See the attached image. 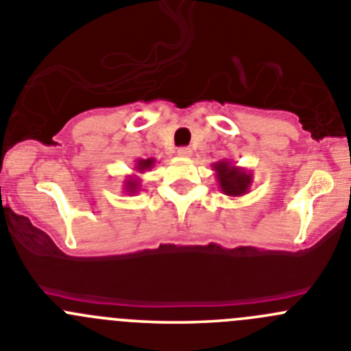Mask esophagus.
Returning a JSON list of instances; mask_svg holds the SVG:
<instances>
[{"label": "esophagus", "instance_id": "esophagus-1", "mask_svg": "<svg viewBox=\"0 0 351 351\" xmlns=\"http://www.w3.org/2000/svg\"><path fill=\"white\" fill-rule=\"evenodd\" d=\"M176 154H178L180 157H191L192 156V150L189 149V147H180L178 152H176Z\"/></svg>", "mask_w": 351, "mask_h": 351}]
</instances>
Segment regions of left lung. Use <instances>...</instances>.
I'll return each mask as SVG.
<instances>
[{
  "instance_id": "left-lung-1",
  "label": "left lung",
  "mask_w": 351,
  "mask_h": 351,
  "mask_svg": "<svg viewBox=\"0 0 351 351\" xmlns=\"http://www.w3.org/2000/svg\"><path fill=\"white\" fill-rule=\"evenodd\" d=\"M216 180L221 192L228 197H241L250 192L253 183V173L241 166H234L232 160H218L213 165Z\"/></svg>"
}]
</instances>
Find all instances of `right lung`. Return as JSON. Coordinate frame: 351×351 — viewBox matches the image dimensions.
Wrapping results in <instances>:
<instances>
[{
	"mask_svg": "<svg viewBox=\"0 0 351 351\" xmlns=\"http://www.w3.org/2000/svg\"><path fill=\"white\" fill-rule=\"evenodd\" d=\"M154 162H156V159H152V157H149V159H138L135 162V171H136V175H142V173H145V171H149L150 168H152L154 166ZM136 175H130L128 176L126 180H124V192H126V194H136V192L140 191V178Z\"/></svg>",
	"mask_w": 351,
	"mask_h": 351,
	"instance_id": "add662e5",
	"label": "right lung"
}]
</instances>
